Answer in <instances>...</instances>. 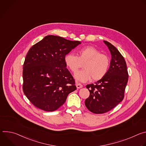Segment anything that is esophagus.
<instances>
[{"mask_svg": "<svg viewBox=\"0 0 146 146\" xmlns=\"http://www.w3.org/2000/svg\"><path fill=\"white\" fill-rule=\"evenodd\" d=\"M76 87H77V88H78V89L81 88H82V85L81 84H80V83H77V84H76Z\"/></svg>", "mask_w": 146, "mask_h": 146, "instance_id": "1", "label": "esophagus"}]
</instances>
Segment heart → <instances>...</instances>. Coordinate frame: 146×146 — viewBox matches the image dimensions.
<instances>
[{
  "instance_id": "1",
  "label": "heart",
  "mask_w": 146,
  "mask_h": 146,
  "mask_svg": "<svg viewBox=\"0 0 146 146\" xmlns=\"http://www.w3.org/2000/svg\"><path fill=\"white\" fill-rule=\"evenodd\" d=\"M64 60L66 66L72 72H76L83 64V69L77 72L74 76L76 80L87 82L92 78L98 81L105 76L110 66L109 57L95 47L88 46L82 47L77 51V56L73 54L65 55Z\"/></svg>"
}]
</instances>
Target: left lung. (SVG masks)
Segmentation results:
<instances>
[{
	"label": "left lung",
	"mask_w": 146,
	"mask_h": 146,
	"mask_svg": "<svg viewBox=\"0 0 146 146\" xmlns=\"http://www.w3.org/2000/svg\"><path fill=\"white\" fill-rule=\"evenodd\" d=\"M103 42L111 55L110 67L105 76L95 84L87 85L90 95L86 99L87 108L95 114L106 113L123 99L128 80L126 62L119 51L107 41Z\"/></svg>",
	"instance_id": "left-lung-1"
}]
</instances>
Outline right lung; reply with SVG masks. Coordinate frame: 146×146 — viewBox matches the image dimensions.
<instances>
[{
  "label": "right lung",
  "instance_id": "add662e5",
  "mask_svg": "<svg viewBox=\"0 0 146 146\" xmlns=\"http://www.w3.org/2000/svg\"><path fill=\"white\" fill-rule=\"evenodd\" d=\"M81 43L48 35L30 48L23 66V91L35 106L55 111L76 90L64 58Z\"/></svg>",
  "mask_w": 146,
  "mask_h": 146
}]
</instances>
